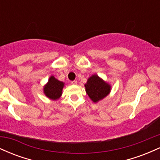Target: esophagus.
Segmentation results:
<instances>
[{"label": "esophagus", "mask_w": 160, "mask_h": 160, "mask_svg": "<svg viewBox=\"0 0 160 160\" xmlns=\"http://www.w3.org/2000/svg\"><path fill=\"white\" fill-rule=\"evenodd\" d=\"M71 83H72L73 85H77V84H78V81H77V80H74V81L71 82Z\"/></svg>", "instance_id": "obj_1"}]
</instances>
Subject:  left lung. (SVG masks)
<instances>
[{"label":"left lung","mask_w":160,"mask_h":160,"mask_svg":"<svg viewBox=\"0 0 160 160\" xmlns=\"http://www.w3.org/2000/svg\"><path fill=\"white\" fill-rule=\"evenodd\" d=\"M85 88L86 93L91 100L96 103L109 94L111 86L99 78L98 75L94 74L88 79L85 84Z\"/></svg>","instance_id":"obj_1"}]
</instances>
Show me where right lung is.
I'll return each mask as SVG.
<instances>
[{
	"label": "right lung",
	"mask_w": 160,
	"mask_h": 160,
	"mask_svg": "<svg viewBox=\"0 0 160 160\" xmlns=\"http://www.w3.org/2000/svg\"><path fill=\"white\" fill-rule=\"evenodd\" d=\"M64 86L65 83L63 82L58 80L54 76H51L48 82L43 87V92L49 98L57 100L61 97Z\"/></svg>",
	"instance_id": "1"
}]
</instances>
